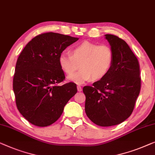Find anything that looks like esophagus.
Here are the masks:
<instances>
[{"label":"esophagus","mask_w":155,"mask_h":155,"mask_svg":"<svg viewBox=\"0 0 155 155\" xmlns=\"http://www.w3.org/2000/svg\"><path fill=\"white\" fill-rule=\"evenodd\" d=\"M77 91H78V92H81V91H82L81 87L79 86H77Z\"/></svg>","instance_id":"34e87169"}]
</instances>
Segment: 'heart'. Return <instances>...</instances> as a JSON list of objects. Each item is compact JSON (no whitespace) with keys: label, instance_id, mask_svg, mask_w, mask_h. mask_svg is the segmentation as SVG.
<instances>
[{"label":"heart","instance_id":"1","mask_svg":"<svg viewBox=\"0 0 155 155\" xmlns=\"http://www.w3.org/2000/svg\"><path fill=\"white\" fill-rule=\"evenodd\" d=\"M114 54L109 45H98L88 41L75 45L71 50V55L62 53L58 58L59 66L67 75L74 72L80 63L81 70L67 77L69 81L78 85L92 78L94 81L103 78L112 68Z\"/></svg>","mask_w":155,"mask_h":155}]
</instances>
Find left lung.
<instances>
[{
    "label": "left lung",
    "instance_id": "obj_1",
    "mask_svg": "<svg viewBox=\"0 0 155 155\" xmlns=\"http://www.w3.org/2000/svg\"><path fill=\"white\" fill-rule=\"evenodd\" d=\"M114 54L110 71L92 86L83 88L86 95L85 112L93 123L112 126L122 123L134 110L140 91L138 59L124 40L105 34Z\"/></svg>",
    "mask_w": 155,
    "mask_h": 155
}]
</instances>
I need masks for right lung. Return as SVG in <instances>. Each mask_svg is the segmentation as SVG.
Masks as SVG:
<instances>
[{
	"label": "right lung",
	"instance_id": "right-lung-1",
	"mask_svg": "<svg viewBox=\"0 0 155 155\" xmlns=\"http://www.w3.org/2000/svg\"><path fill=\"white\" fill-rule=\"evenodd\" d=\"M78 40L53 32L38 35L26 45L17 59L13 91L20 114L35 126L51 125L60 118L64 106L77 93V86L64 79L59 55Z\"/></svg>",
	"mask_w": 155,
	"mask_h": 155
}]
</instances>
